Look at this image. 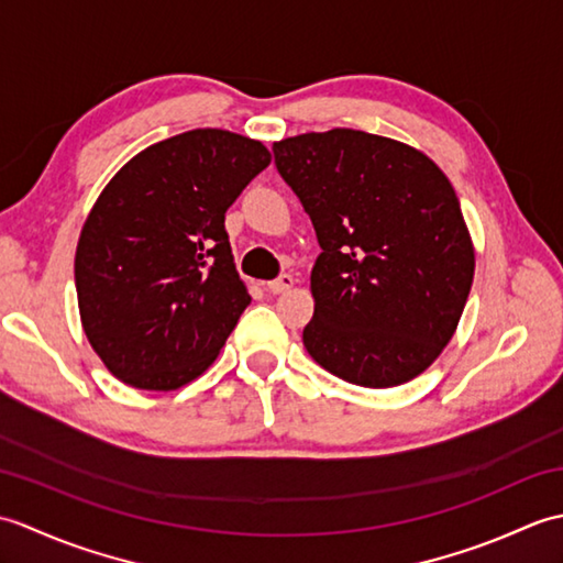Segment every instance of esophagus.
<instances>
[{
    "instance_id": "esophagus-1",
    "label": "esophagus",
    "mask_w": 563,
    "mask_h": 563,
    "mask_svg": "<svg viewBox=\"0 0 563 563\" xmlns=\"http://www.w3.org/2000/svg\"><path fill=\"white\" fill-rule=\"evenodd\" d=\"M292 283H295L292 275H290V273H283V275H278V278L271 280V283L266 285V290H268V292H273V295L288 292V290L292 288Z\"/></svg>"
}]
</instances>
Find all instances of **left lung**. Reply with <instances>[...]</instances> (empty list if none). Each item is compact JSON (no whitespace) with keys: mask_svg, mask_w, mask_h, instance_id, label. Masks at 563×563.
<instances>
[{"mask_svg":"<svg viewBox=\"0 0 563 563\" xmlns=\"http://www.w3.org/2000/svg\"><path fill=\"white\" fill-rule=\"evenodd\" d=\"M314 224L307 353L351 385L394 387L435 361L474 280V246L448 176L397 140L333 128L273 145Z\"/></svg>","mask_w":563,"mask_h":563,"instance_id":"obj_1","label":"left lung"}]
</instances>
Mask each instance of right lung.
I'll use <instances>...</instances> for the list:
<instances>
[{
    "label": "right lung",
    "instance_id": "obj_1",
    "mask_svg": "<svg viewBox=\"0 0 563 563\" xmlns=\"http://www.w3.org/2000/svg\"><path fill=\"white\" fill-rule=\"evenodd\" d=\"M268 164L258 140L198 128L142 150L93 202L75 258L79 314L125 385L178 389L218 357L251 302L224 212Z\"/></svg>",
    "mask_w": 563,
    "mask_h": 563
}]
</instances>
